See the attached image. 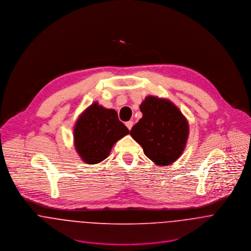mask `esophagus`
Returning <instances> with one entry per match:
<instances>
[{
	"label": "esophagus",
	"mask_w": 251,
	"mask_h": 251,
	"mask_svg": "<svg viewBox=\"0 0 251 251\" xmlns=\"http://www.w3.org/2000/svg\"><path fill=\"white\" fill-rule=\"evenodd\" d=\"M126 127L130 130V129L132 128V126H133V122H132V121H128V122L126 123Z\"/></svg>",
	"instance_id": "obj_1"
}]
</instances>
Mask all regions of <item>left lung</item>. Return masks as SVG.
<instances>
[{"label":"left lung","mask_w":251,"mask_h":251,"mask_svg":"<svg viewBox=\"0 0 251 251\" xmlns=\"http://www.w3.org/2000/svg\"><path fill=\"white\" fill-rule=\"evenodd\" d=\"M143 116L130 130L144 153L157 166H168L182 154L189 135V125L171 100L148 96L140 104Z\"/></svg>","instance_id":"1"}]
</instances>
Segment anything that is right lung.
<instances>
[{
    "label": "right lung",
    "instance_id": "add662e5",
    "mask_svg": "<svg viewBox=\"0 0 251 251\" xmlns=\"http://www.w3.org/2000/svg\"><path fill=\"white\" fill-rule=\"evenodd\" d=\"M128 133V128L119 121L116 110L96 101L76 120L73 143L81 160L87 164H98L107 157L115 143Z\"/></svg>",
    "mask_w": 251,
    "mask_h": 251
}]
</instances>
